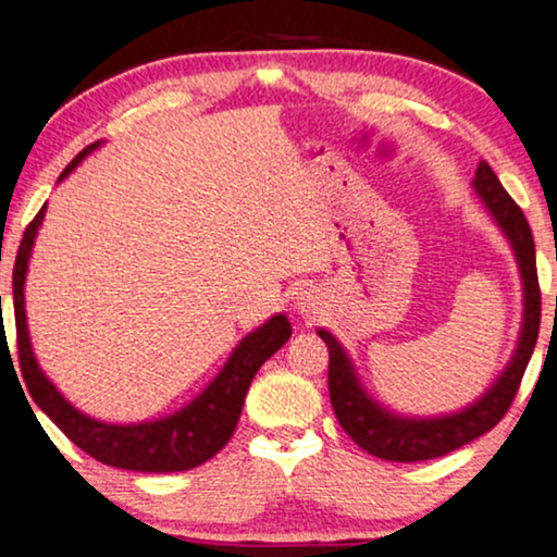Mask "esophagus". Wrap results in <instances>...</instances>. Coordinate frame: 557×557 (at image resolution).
Segmentation results:
<instances>
[{
    "label": "esophagus",
    "instance_id": "esophagus-1",
    "mask_svg": "<svg viewBox=\"0 0 557 557\" xmlns=\"http://www.w3.org/2000/svg\"><path fill=\"white\" fill-rule=\"evenodd\" d=\"M297 307H300V312H310L312 302L307 300V295H305V297H297Z\"/></svg>",
    "mask_w": 557,
    "mask_h": 557
}]
</instances>
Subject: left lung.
Here are the masks:
<instances>
[{
  "label": "left lung",
  "instance_id": "1",
  "mask_svg": "<svg viewBox=\"0 0 557 557\" xmlns=\"http://www.w3.org/2000/svg\"><path fill=\"white\" fill-rule=\"evenodd\" d=\"M475 193L483 197V202L497 225L510 239L512 250L518 257V268L522 275V293H525V312H522V332L518 350L497 383L472 403L470 408L453 414H440V418H400V414L387 412L380 408L370 395L364 393L355 368L343 345L330 335L327 330H318V335L325 339L330 350V403L335 410L339 425L362 450L383 460L393 462H418L433 460L440 455H447L458 447L472 443V440L485 435L510 410L520 380L525 375L530 355L535 350L537 330H541V285H537L535 268V243L533 232L505 187L491 170V164L480 162L475 180H472Z\"/></svg>",
  "mask_w": 557,
  "mask_h": 557
}]
</instances>
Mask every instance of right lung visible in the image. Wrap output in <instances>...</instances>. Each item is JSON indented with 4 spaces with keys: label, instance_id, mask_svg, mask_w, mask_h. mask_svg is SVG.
I'll return each instance as SVG.
<instances>
[{
    "label": "right lung",
    "instance_id": "right-lung-1",
    "mask_svg": "<svg viewBox=\"0 0 557 557\" xmlns=\"http://www.w3.org/2000/svg\"><path fill=\"white\" fill-rule=\"evenodd\" d=\"M99 145L102 143L82 149L66 164L60 180H64ZM45 210L47 205L24 230L12 272L16 350H20L22 375L32 400L74 445L92 455L95 460L112 465V468L137 472H180L207 462L227 445V440L235 433L252 377L262 368V362H268L287 343L293 335V325L285 314H275L262 327L250 332L230 355L220 375L193 403L185 405L180 412L168 414V418L137 422V425H110V422L87 418L85 412L74 410L60 389L49 383L29 345L27 314H24V277H27L29 255L35 247L37 230L45 220Z\"/></svg>",
    "mask_w": 557,
    "mask_h": 557
}]
</instances>
